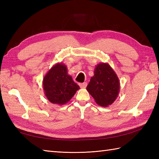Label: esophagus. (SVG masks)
Masks as SVG:
<instances>
[{"label":"esophagus","instance_id":"34e87169","mask_svg":"<svg viewBox=\"0 0 159 159\" xmlns=\"http://www.w3.org/2000/svg\"><path fill=\"white\" fill-rule=\"evenodd\" d=\"M79 86L81 87V88H85L87 86L86 83H79Z\"/></svg>","mask_w":159,"mask_h":159}]
</instances>
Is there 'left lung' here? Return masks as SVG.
Masks as SVG:
<instances>
[{"label": "left lung", "mask_w": 159, "mask_h": 159, "mask_svg": "<svg viewBox=\"0 0 159 159\" xmlns=\"http://www.w3.org/2000/svg\"><path fill=\"white\" fill-rule=\"evenodd\" d=\"M93 74L87 87V92L98 105L104 107L111 105L120 93V83L117 75L107 63L98 64Z\"/></svg>", "instance_id": "8db88e82"}]
</instances>
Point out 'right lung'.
I'll return each instance as SVG.
<instances>
[{
    "label": "right lung",
    "mask_w": 159,
    "mask_h": 159,
    "mask_svg": "<svg viewBox=\"0 0 159 159\" xmlns=\"http://www.w3.org/2000/svg\"><path fill=\"white\" fill-rule=\"evenodd\" d=\"M42 85L47 99L59 105L68 102L80 89L62 63H56L48 71L43 79Z\"/></svg>",
    "instance_id": "right-lung-1"
}]
</instances>
